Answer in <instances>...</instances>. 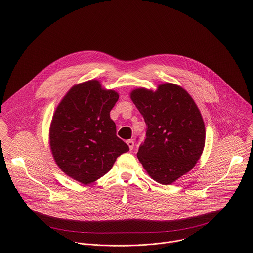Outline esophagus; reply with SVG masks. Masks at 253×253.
Returning a JSON list of instances; mask_svg holds the SVG:
<instances>
[{
	"instance_id": "1",
	"label": "esophagus",
	"mask_w": 253,
	"mask_h": 253,
	"mask_svg": "<svg viewBox=\"0 0 253 253\" xmlns=\"http://www.w3.org/2000/svg\"><path fill=\"white\" fill-rule=\"evenodd\" d=\"M127 144H128V146H129V148H130V150H132L133 148H134V141L131 139V140H128L127 141Z\"/></svg>"
}]
</instances>
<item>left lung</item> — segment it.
<instances>
[{
	"instance_id": "1",
	"label": "left lung",
	"mask_w": 253,
	"mask_h": 253,
	"mask_svg": "<svg viewBox=\"0 0 253 253\" xmlns=\"http://www.w3.org/2000/svg\"><path fill=\"white\" fill-rule=\"evenodd\" d=\"M146 123V138L137 157L156 182L171 184L199 160L205 143V126L195 102L171 83L153 92L135 89L130 95Z\"/></svg>"
}]
</instances>
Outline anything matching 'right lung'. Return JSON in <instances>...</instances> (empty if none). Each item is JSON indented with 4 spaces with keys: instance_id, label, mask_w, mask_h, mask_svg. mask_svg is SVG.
<instances>
[{
    "instance_id": "obj_1",
    "label": "right lung",
    "mask_w": 253,
    "mask_h": 253,
    "mask_svg": "<svg viewBox=\"0 0 253 253\" xmlns=\"http://www.w3.org/2000/svg\"><path fill=\"white\" fill-rule=\"evenodd\" d=\"M118 98L91 80L72 87L57 107L50 127L52 154L60 169L78 182L96 181L129 151L110 118Z\"/></svg>"
}]
</instances>
